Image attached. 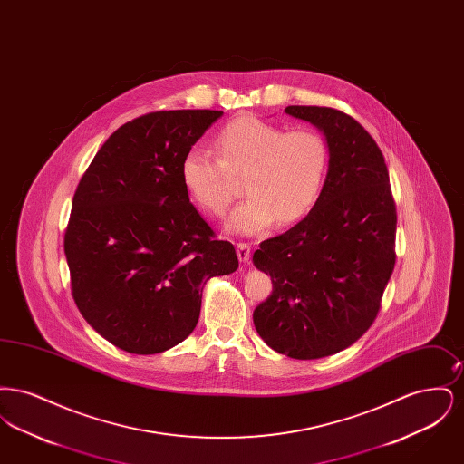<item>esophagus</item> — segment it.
Masks as SVG:
<instances>
[{
  "instance_id": "obj_1",
  "label": "esophagus",
  "mask_w": 464,
  "mask_h": 464,
  "mask_svg": "<svg viewBox=\"0 0 464 464\" xmlns=\"http://www.w3.org/2000/svg\"><path fill=\"white\" fill-rule=\"evenodd\" d=\"M237 254L242 263H248L250 259V245L248 243H237Z\"/></svg>"
}]
</instances>
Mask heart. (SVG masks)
<instances>
[{"mask_svg": "<svg viewBox=\"0 0 464 464\" xmlns=\"http://www.w3.org/2000/svg\"><path fill=\"white\" fill-rule=\"evenodd\" d=\"M212 151L193 146L180 161V180L203 212L222 216L235 197L231 177L242 176L245 198L224 222L235 235L263 233L308 216L320 199L331 165V148L316 129H294L240 116L216 137Z\"/></svg>", "mask_w": 464, "mask_h": 464, "instance_id": "heart-1", "label": "heart"}]
</instances>
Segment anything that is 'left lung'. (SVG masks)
Instances as JSON below:
<instances>
[{
    "mask_svg": "<svg viewBox=\"0 0 464 464\" xmlns=\"http://www.w3.org/2000/svg\"><path fill=\"white\" fill-rule=\"evenodd\" d=\"M285 112L325 135L331 165L308 216L254 252L273 282L254 325L271 350L313 360L346 350L372 325L395 267L397 208L384 156L356 120L318 106Z\"/></svg>",
    "mask_w": 464,
    "mask_h": 464,
    "instance_id": "8db88e82",
    "label": "left lung"
}]
</instances>
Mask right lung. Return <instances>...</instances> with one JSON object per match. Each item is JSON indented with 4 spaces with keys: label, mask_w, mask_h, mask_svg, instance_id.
<instances>
[{
    "label": "right lung",
    "mask_w": 464,
    "mask_h": 464,
    "mask_svg": "<svg viewBox=\"0 0 464 464\" xmlns=\"http://www.w3.org/2000/svg\"><path fill=\"white\" fill-rule=\"evenodd\" d=\"M222 111L150 112L102 144L72 198L64 252L74 303L129 353L155 354L198 324L205 284L238 269L180 180L184 153Z\"/></svg>",
    "instance_id": "right-lung-1"
}]
</instances>
